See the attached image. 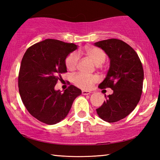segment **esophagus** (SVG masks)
Listing matches in <instances>:
<instances>
[{
  "instance_id": "1",
  "label": "esophagus",
  "mask_w": 160,
  "mask_h": 160,
  "mask_svg": "<svg viewBox=\"0 0 160 160\" xmlns=\"http://www.w3.org/2000/svg\"><path fill=\"white\" fill-rule=\"evenodd\" d=\"M91 93V92L90 91H86V90H82V94L83 95H88V94H90Z\"/></svg>"
}]
</instances>
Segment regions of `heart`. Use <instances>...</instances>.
<instances>
[{
    "mask_svg": "<svg viewBox=\"0 0 160 160\" xmlns=\"http://www.w3.org/2000/svg\"><path fill=\"white\" fill-rule=\"evenodd\" d=\"M84 52L96 66H100L106 61V53L100 48L95 47H86L84 49ZM79 59V54L77 52L70 53L66 59V66L67 69L73 70L76 68ZM98 80V77L97 75H88L84 73L76 74L72 78V82L78 88L84 89V90L90 89Z\"/></svg>",
    "mask_w": 160,
    "mask_h": 160,
    "instance_id": "b5f03b06",
    "label": "heart"
}]
</instances>
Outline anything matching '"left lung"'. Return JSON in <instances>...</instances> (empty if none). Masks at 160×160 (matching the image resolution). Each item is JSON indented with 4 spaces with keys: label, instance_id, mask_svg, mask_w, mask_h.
Listing matches in <instances>:
<instances>
[{
    "label": "left lung",
    "instance_id": "8db88e82",
    "mask_svg": "<svg viewBox=\"0 0 160 160\" xmlns=\"http://www.w3.org/2000/svg\"><path fill=\"white\" fill-rule=\"evenodd\" d=\"M94 46L104 50L110 59L107 75L99 88L113 91L105 96L106 101L97 113L102 120L116 122L129 115L140 101L144 79L142 63L133 48L120 39L103 40Z\"/></svg>",
    "mask_w": 160,
    "mask_h": 160
}]
</instances>
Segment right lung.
<instances>
[{
  "label": "right lung",
  "instance_id": "obj_1",
  "mask_svg": "<svg viewBox=\"0 0 160 160\" xmlns=\"http://www.w3.org/2000/svg\"><path fill=\"white\" fill-rule=\"evenodd\" d=\"M77 45L48 39L28 48L22 59L18 88L22 101L30 114L53 125L66 117L72 102L82 93L70 85L63 92L54 88L67 72L66 59Z\"/></svg>",
  "mask_w": 160,
  "mask_h": 160
}]
</instances>
